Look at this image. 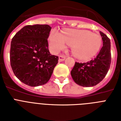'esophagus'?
I'll use <instances>...</instances> for the list:
<instances>
[{"label": "esophagus", "mask_w": 121, "mask_h": 121, "mask_svg": "<svg viewBox=\"0 0 121 121\" xmlns=\"http://www.w3.org/2000/svg\"><path fill=\"white\" fill-rule=\"evenodd\" d=\"M66 58V56H63V55H60L59 56V61L60 62H61L63 61H64Z\"/></svg>", "instance_id": "esophagus-1"}]
</instances>
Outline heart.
Returning a JSON list of instances; mask_svg holds the SVG:
<instances>
[{
    "label": "heart",
    "instance_id": "heart-1",
    "mask_svg": "<svg viewBox=\"0 0 121 121\" xmlns=\"http://www.w3.org/2000/svg\"><path fill=\"white\" fill-rule=\"evenodd\" d=\"M50 49L57 53L66 48V44L72 46V51L78 58L88 60L98 53L102 38L99 35L86 30L65 29L61 34L51 31L49 36Z\"/></svg>",
    "mask_w": 121,
    "mask_h": 121
}]
</instances>
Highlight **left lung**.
<instances>
[{
  "label": "left lung",
  "instance_id": "obj_1",
  "mask_svg": "<svg viewBox=\"0 0 121 121\" xmlns=\"http://www.w3.org/2000/svg\"><path fill=\"white\" fill-rule=\"evenodd\" d=\"M103 46L94 59L86 63L75 62L71 71L74 82L80 86H95L104 78L109 71L111 63L110 39L100 31Z\"/></svg>",
  "mask_w": 121,
  "mask_h": 121
}]
</instances>
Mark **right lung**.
<instances>
[{
	"label": "right lung",
	"instance_id": "right-lung-1",
	"mask_svg": "<svg viewBox=\"0 0 121 121\" xmlns=\"http://www.w3.org/2000/svg\"><path fill=\"white\" fill-rule=\"evenodd\" d=\"M51 29L48 24L27 25L12 39L10 66L16 77L29 86L46 84L58 63V56L48 49Z\"/></svg>",
	"mask_w": 121,
	"mask_h": 121
}]
</instances>
